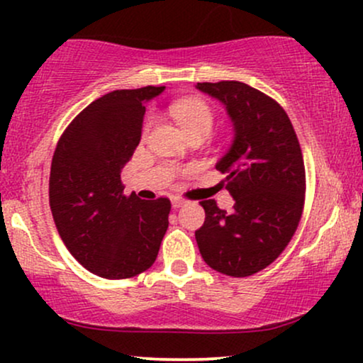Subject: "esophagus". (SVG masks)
Instances as JSON below:
<instances>
[{
  "label": "esophagus",
  "mask_w": 363,
  "mask_h": 363,
  "mask_svg": "<svg viewBox=\"0 0 363 363\" xmlns=\"http://www.w3.org/2000/svg\"><path fill=\"white\" fill-rule=\"evenodd\" d=\"M187 203H189V199L182 198V196H172V206L174 208H181V206L187 205Z\"/></svg>",
  "instance_id": "esophagus-1"
}]
</instances>
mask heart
I'll list each match as a JSON object with an SVG mask.
<instances>
[{"label":"heart","mask_w":363,"mask_h":363,"mask_svg":"<svg viewBox=\"0 0 363 363\" xmlns=\"http://www.w3.org/2000/svg\"><path fill=\"white\" fill-rule=\"evenodd\" d=\"M170 112H172V116L181 124V128L184 129V133L189 138L198 135L208 136L211 133V129H213V109L205 101H199V99H182V101L174 102L170 106ZM152 124L153 116H148L143 123V129H141L143 136L148 135Z\"/></svg>","instance_id":"obj_1"}]
</instances>
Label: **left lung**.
Returning a JSON list of instances; mask_svg holds the SVG:
<instances>
[{
	"mask_svg": "<svg viewBox=\"0 0 363 363\" xmlns=\"http://www.w3.org/2000/svg\"><path fill=\"white\" fill-rule=\"evenodd\" d=\"M225 104L235 128L230 150L216 164L235 199L230 215L205 199L196 230L203 259L215 272L244 278L269 266L297 230L306 201L301 143L283 107L242 82L198 83Z\"/></svg>",
	"mask_w": 363,
	"mask_h": 363,
	"instance_id": "left-lung-1",
	"label": "left lung"
}]
</instances>
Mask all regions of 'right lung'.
<instances>
[{"instance_id": "obj_1", "label": "right lung", "mask_w": 363, "mask_h": 363, "mask_svg": "<svg viewBox=\"0 0 363 363\" xmlns=\"http://www.w3.org/2000/svg\"><path fill=\"white\" fill-rule=\"evenodd\" d=\"M164 86L114 90L62 131L49 176V206L62 242L89 272L124 280L147 272L169 227L170 199L124 194L121 170L141 138L145 101Z\"/></svg>"}]
</instances>
